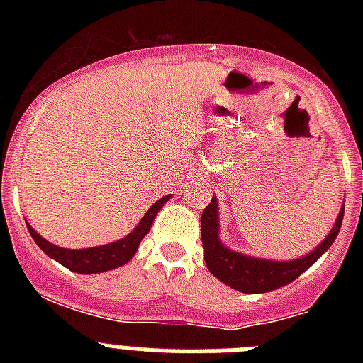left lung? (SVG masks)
I'll return each instance as SVG.
<instances>
[{
    "label": "left lung",
    "instance_id": "1",
    "mask_svg": "<svg viewBox=\"0 0 363 363\" xmlns=\"http://www.w3.org/2000/svg\"><path fill=\"white\" fill-rule=\"evenodd\" d=\"M344 211L345 205H342L335 227L314 251L291 262H274V259L242 255L225 247V243H221L218 201L216 198H213L201 213V243H203L205 264L218 280L240 293L259 294L274 291L296 280L301 272L307 271L333 245L342 227Z\"/></svg>",
    "mask_w": 363,
    "mask_h": 363
}]
</instances>
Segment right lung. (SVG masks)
I'll list each match as a JSON object with an SVG mask.
<instances>
[{"label":"right lung","instance_id":"obj_1","mask_svg":"<svg viewBox=\"0 0 363 363\" xmlns=\"http://www.w3.org/2000/svg\"><path fill=\"white\" fill-rule=\"evenodd\" d=\"M169 198H171V194L160 198L158 201H154L152 207L147 211L145 216L140 220V223H138L133 233H129L125 238L118 240V242L107 243V245L89 247V249H63V247H57L54 243L47 242L43 236H40L36 230L32 229L28 221L27 229L41 251L52 259H56L57 264H62L69 271L79 272V274H96V272L112 271V269L127 264L136 255L140 242L145 238V234L152 227L154 218H156V214L160 213L163 205L169 201Z\"/></svg>","mask_w":363,"mask_h":363}]
</instances>
